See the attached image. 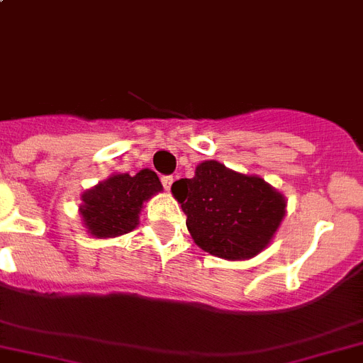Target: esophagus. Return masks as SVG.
<instances>
[{
	"label": "esophagus",
	"mask_w": 363,
	"mask_h": 363,
	"mask_svg": "<svg viewBox=\"0 0 363 363\" xmlns=\"http://www.w3.org/2000/svg\"><path fill=\"white\" fill-rule=\"evenodd\" d=\"M160 181H162V186L166 188V190H169V188H172V184H173V181H175V179H173V175H164L162 179H160Z\"/></svg>",
	"instance_id": "obj_1"
}]
</instances>
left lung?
Returning a JSON list of instances; mask_svg holds the SVG:
<instances>
[{
  "instance_id": "1",
  "label": "left lung",
  "mask_w": 363,
  "mask_h": 363,
  "mask_svg": "<svg viewBox=\"0 0 363 363\" xmlns=\"http://www.w3.org/2000/svg\"><path fill=\"white\" fill-rule=\"evenodd\" d=\"M172 191L194 242L225 260L258 255L286 214L284 197L264 179L230 172L216 160L199 164L196 177L173 182Z\"/></svg>"
}]
</instances>
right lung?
<instances>
[{"instance_id":"1","label":"right lung","mask_w":363,"mask_h":363,"mask_svg":"<svg viewBox=\"0 0 363 363\" xmlns=\"http://www.w3.org/2000/svg\"><path fill=\"white\" fill-rule=\"evenodd\" d=\"M162 190L157 173L142 169L130 177L112 175L105 182L83 194L84 225L97 238H112L130 233L138 225L144 201Z\"/></svg>"}]
</instances>
